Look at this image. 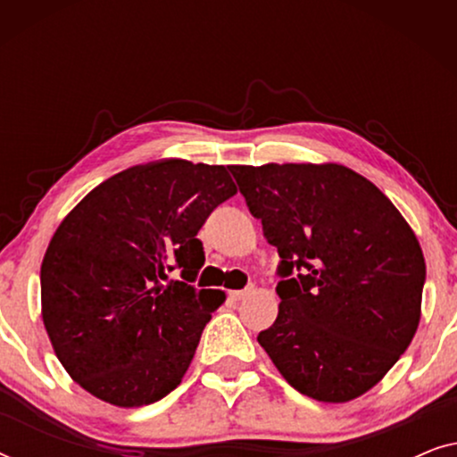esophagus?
I'll list each match as a JSON object with an SVG mask.
<instances>
[{
	"instance_id": "1",
	"label": "esophagus",
	"mask_w": 457,
	"mask_h": 457,
	"mask_svg": "<svg viewBox=\"0 0 457 457\" xmlns=\"http://www.w3.org/2000/svg\"><path fill=\"white\" fill-rule=\"evenodd\" d=\"M252 293H253V287H245V289H241V291H230V297H233L235 302H241V299L249 297Z\"/></svg>"
}]
</instances>
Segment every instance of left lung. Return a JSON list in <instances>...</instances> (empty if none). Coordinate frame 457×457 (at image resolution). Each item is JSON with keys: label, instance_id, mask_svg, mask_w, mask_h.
<instances>
[{"label": "left lung", "instance_id": "8db88e82", "mask_svg": "<svg viewBox=\"0 0 457 457\" xmlns=\"http://www.w3.org/2000/svg\"><path fill=\"white\" fill-rule=\"evenodd\" d=\"M278 249V316L258 343L293 389L345 403L380 383L414 339L422 247L391 199L352 168L230 166Z\"/></svg>", "mask_w": 457, "mask_h": 457}]
</instances>
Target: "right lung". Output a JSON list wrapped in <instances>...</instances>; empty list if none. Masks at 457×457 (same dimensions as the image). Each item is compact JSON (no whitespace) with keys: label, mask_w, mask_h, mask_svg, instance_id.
I'll return each instance as SVG.
<instances>
[{"label":"right lung","mask_w":457,"mask_h":457,"mask_svg":"<svg viewBox=\"0 0 457 457\" xmlns=\"http://www.w3.org/2000/svg\"><path fill=\"white\" fill-rule=\"evenodd\" d=\"M237 193L224 166L166 158L114 174L68 212L41 264V318L60 364L93 397L141 408L177 389L224 303L189 283L210 212ZM179 265L185 281L165 285Z\"/></svg>","instance_id":"add662e5"}]
</instances>
